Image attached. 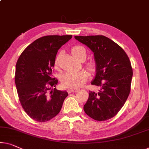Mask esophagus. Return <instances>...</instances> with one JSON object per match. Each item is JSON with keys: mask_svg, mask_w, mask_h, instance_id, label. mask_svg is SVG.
<instances>
[{"mask_svg": "<svg viewBox=\"0 0 149 149\" xmlns=\"http://www.w3.org/2000/svg\"><path fill=\"white\" fill-rule=\"evenodd\" d=\"M78 91L77 89H72V88H69L68 90V93H72V92H76Z\"/></svg>", "mask_w": 149, "mask_h": 149, "instance_id": "esophagus-1", "label": "esophagus"}]
</instances>
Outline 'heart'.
Segmentation results:
<instances>
[{
	"mask_svg": "<svg viewBox=\"0 0 149 149\" xmlns=\"http://www.w3.org/2000/svg\"><path fill=\"white\" fill-rule=\"evenodd\" d=\"M72 53L75 58L79 61L85 60L87 55L85 48L79 45L74 47L72 49ZM55 65H57V60L55 61ZM87 68L89 70L93 72L96 69V64L92 61L89 62L87 63ZM87 74L83 71L68 72L62 75L61 81L64 87L75 89L83 86V84L87 80Z\"/></svg>",
	"mask_w": 149,
	"mask_h": 149,
	"instance_id": "b5f03b06",
	"label": "heart"
}]
</instances>
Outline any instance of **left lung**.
<instances>
[{
    "label": "left lung",
    "mask_w": 149,
    "mask_h": 149,
    "mask_svg": "<svg viewBox=\"0 0 149 149\" xmlns=\"http://www.w3.org/2000/svg\"><path fill=\"white\" fill-rule=\"evenodd\" d=\"M94 53L96 75L91 84L99 87L89 93L84 110L97 121L106 120L119 112L130 92L131 63L123 49L103 35L75 36Z\"/></svg>",
    "instance_id": "obj_1"
}]
</instances>
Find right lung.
<instances>
[{"mask_svg": "<svg viewBox=\"0 0 149 149\" xmlns=\"http://www.w3.org/2000/svg\"><path fill=\"white\" fill-rule=\"evenodd\" d=\"M72 35H47L31 43L18 59L15 84L22 107L32 119L45 123L59 114L66 91L57 90L52 71L57 53Z\"/></svg>", "mask_w": 149, "mask_h": 149, "instance_id": "obj_1", "label": "right lung"}]
</instances>
